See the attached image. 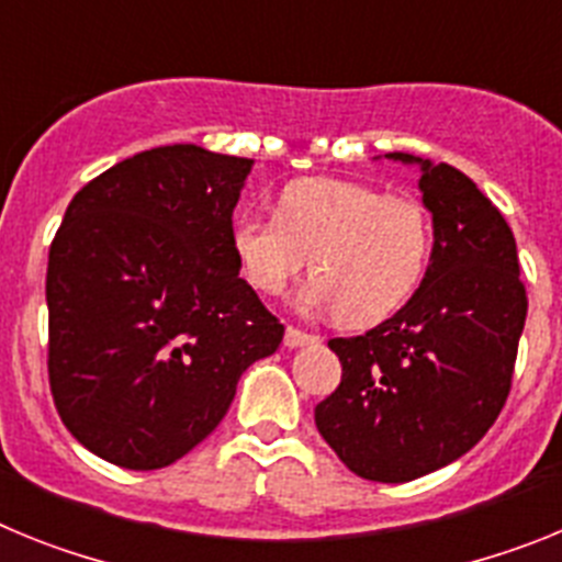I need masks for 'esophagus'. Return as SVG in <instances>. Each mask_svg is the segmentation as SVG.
I'll list each match as a JSON object with an SVG mask.
<instances>
[{
	"instance_id": "1",
	"label": "esophagus",
	"mask_w": 562,
	"mask_h": 562,
	"mask_svg": "<svg viewBox=\"0 0 562 562\" xmlns=\"http://www.w3.org/2000/svg\"><path fill=\"white\" fill-rule=\"evenodd\" d=\"M317 340H321L317 335H310V331H304V329H295V326H286L284 342L290 346V349H301V346H315Z\"/></svg>"
}]
</instances>
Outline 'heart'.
Segmentation results:
<instances>
[{"label": "heart", "instance_id": "b5f03b06", "mask_svg": "<svg viewBox=\"0 0 562 562\" xmlns=\"http://www.w3.org/2000/svg\"><path fill=\"white\" fill-rule=\"evenodd\" d=\"M231 245L252 290L284 292L310 258V304L337 321L376 324L408 304L428 272L434 220L411 193H382L369 182L306 177L281 191L276 216L241 213Z\"/></svg>", "mask_w": 562, "mask_h": 562}]
</instances>
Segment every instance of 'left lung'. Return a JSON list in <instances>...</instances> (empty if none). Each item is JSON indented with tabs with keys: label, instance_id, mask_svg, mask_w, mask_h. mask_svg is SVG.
<instances>
[{
	"label": "left lung",
	"instance_id": "1",
	"mask_svg": "<svg viewBox=\"0 0 562 562\" xmlns=\"http://www.w3.org/2000/svg\"><path fill=\"white\" fill-rule=\"evenodd\" d=\"M389 157L422 166L430 265L394 317L329 340L342 376L315 425L351 473L402 484L456 461L493 428L529 301L513 231L475 182L448 162Z\"/></svg>",
	"mask_w": 562,
	"mask_h": 562
}]
</instances>
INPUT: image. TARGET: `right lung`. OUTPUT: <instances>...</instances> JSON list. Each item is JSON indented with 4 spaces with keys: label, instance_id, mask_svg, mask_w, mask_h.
I'll return each mask as SVG.
<instances>
[{
    "label": "right lung",
    "instance_id": "add662e5",
    "mask_svg": "<svg viewBox=\"0 0 562 562\" xmlns=\"http://www.w3.org/2000/svg\"><path fill=\"white\" fill-rule=\"evenodd\" d=\"M252 160L193 143L117 162L72 196L47 261V374L67 430L160 470L225 419L284 326L238 276L233 207Z\"/></svg>",
    "mask_w": 562,
    "mask_h": 562
}]
</instances>
